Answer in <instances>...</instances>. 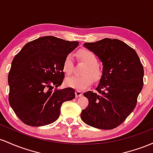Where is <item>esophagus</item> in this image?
Masks as SVG:
<instances>
[{
    "label": "esophagus",
    "mask_w": 153,
    "mask_h": 153,
    "mask_svg": "<svg viewBox=\"0 0 153 153\" xmlns=\"http://www.w3.org/2000/svg\"><path fill=\"white\" fill-rule=\"evenodd\" d=\"M75 95H76V97H81V96L82 95V92L79 90H76L75 91Z\"/></svg>",
    "instance_id": "esophagus-1"
}]
</instances>
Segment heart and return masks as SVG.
Here are the masks:
<instances>
[{
    "instance_id": "heart-1",
    "label": "heart",
    "mask_w": 153,
    "mask_h": 153,
    "mask_svg": "<svg viewBox=\"0 0 153 153\" xmlns=\"http://www.w3.org/2000/svg\"><path fill=\"white\" fill-rule=\"evenodd\" d=\"M78 56L80 60L87 63L84 70L85 74L82 76H68L65 79V84L68 87L77 90H85L93 82L94 79L97 80L101 76V70L97 64V59L94 53L89 50L83 49L79 51ZM73 56L68 54L64 58L63 63V70L66 74H70L73 71Z\"/></svg>"
}]
</instances>
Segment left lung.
<instances>
[{
  "mask_svg": "<svg viewBox=\"0 0 153 153\" xmlns=\"http://www.w3.org/2000/svg\"><path fill=\"white\" fill-rule=\"evenodd\" d=\"M84 47L100 60L102 73L97 91L84 93L89 105L82 110L81 118L92 127L112 129L122 123L136 106L143 87V66L136 51L118 39L86 42Z\"/></svg>",
  "mask_w": 153,
  "mask_h": 153,
  "instance_id": "1",
  "label": "left lung"
}]
</instances>
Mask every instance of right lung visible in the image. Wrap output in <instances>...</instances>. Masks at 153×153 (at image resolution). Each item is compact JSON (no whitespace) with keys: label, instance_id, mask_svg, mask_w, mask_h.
Segmentation results:
<instances>
[{"label":"right lung","instance_id":"obj_1","mask_svg":"<svg viewBox=\"0 0 153 153\" xmlns=\"http://www.w3.org/2000/svg\"><path fill=\"white\" fill-rule=\"evenodd\" d=\"M79 45L45 36L28 42L15 56L8 76L9 104L19 118L31 126H42L58 119L63 102L75 97L74 90L61 85L66 56ZM56 87L52 90L53 86Z\"/></svg>","mask_w":153,"mask_h":153}]
</instances>
